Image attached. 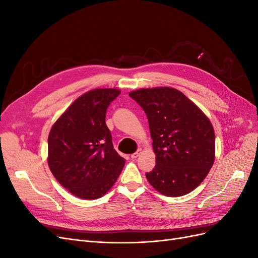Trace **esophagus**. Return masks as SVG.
Listing matches in <instances>:
<instances>
[{
	"instance_id": "34e87169",
	"label": "esophagus",
	"mask_w": 258,
	"mask_h": 258,
	"mask_svg": "<svg viewBox=\"0 0 258 258\" xmlns=\"http://www.w3.org/2000/svg\"><path fill=\"white\" fill-rule=\"evenodd\" d=\"M140 154H141V150H138L136 153H134L131 155V158L132 159H136V158H138L139 156H140Z\"/></svg>"
}]
</instances>
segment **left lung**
<instances>
[{
  "label": "left lung",
  "instance_id": "left-lung-1",
  "mask_svg": "<svg viewBox=\"0 0 258 258\" xmlns=\"http://www.w3.org/2000/svg\"><path fill=\"white\" fill-rule=\"evenodd\" d=\"M129 96L145 112L153 139L156 165L145 173L147 181L168 197L192 191L213 166L212 123L196 104L174 88L139 89Z\"/></svg>",
  "mask_w": 258,
  "mask_h": 258
}]
</instances>
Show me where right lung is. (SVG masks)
<instances>
[{"mask_svg": "<svg viewBox=\"0 0 258 258\" xmlns=\"http://www.w3.org/2000/svg\"><path fill=\"white\" fill-rule=\"evenodd\" d=\"M120 91L95 89L76 99L53 123L48 166L57 181L82 199L102 197L118 178L124 159L117 154L105 115Z\"/></svg>", "mask_w": 258, "mask_h": 258, "instance_id": "obj_1", "label": "right lung"}]
</instances>
